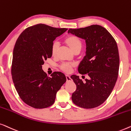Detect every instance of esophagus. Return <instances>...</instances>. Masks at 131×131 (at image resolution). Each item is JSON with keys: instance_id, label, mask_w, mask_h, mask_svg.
<instances>
[{"instance_id": "esophagus-1", "label": "esophagus", "mask_w": 131, "mask_h": 131, "mask_svg": "<svg viewBox=\"0 0 131 131\" xmlns=\"http://www.w3.org/2000/svg\"><path fill=\"white\" fill-rule=\"evenodd\" d=\"M66 81H72V79L71 78V77H70L69 75H66Z\"/></svg>"}]
</instances>
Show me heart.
<instances>
[{"mask_svg":"<svg viewBox=\"0 0 131 131\" xmlns=\"http://www.w3.org/2000/svg\"><path fill=\"white\" fill-rule=\"evenodd\" d=\"M66 45L69 47L71 50L74 52L76 50H80L81 49L82 43L81 39L78 37L75 36H69L65 38L64 40ZM59 49L58 44L54 42L52 44L51 47V53L53 56H56ZM74 66L73 64L63 63L60 66V69L62 70L66 73H69L71 71L72 68Z\"/></svg>","mask_w":131,"mask_h":131,"instance_id":"b5f03b06","label":"heart"}]
</instances>
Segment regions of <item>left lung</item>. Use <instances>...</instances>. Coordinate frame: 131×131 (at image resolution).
Segmentation results:
<instances>
[{
  "mask_svg": "<svg viewBox=\"0 0 131 131\" xmlns=\"http://www.w3.org/2000/svg\"><path fill=\"white\" fill-rule=\"evenodd\" d=\"M68 32L85 40V56L79 65L78 72L89 77L85 82L77 75L71 77L77 85L72 100L80 107H96L107 100L117 81L119 68L117 43L110 33L99 25L69 29Z\"/></svg>",
  "mask_w": 131,
  "mask_h": 131,
  "instance_id": "1",
  "label": "left lung"
}]
</instances>
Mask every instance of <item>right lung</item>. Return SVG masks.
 Here are the masks:
<instances>
[{"label": "right lung", "instance_id": "add662e5", "mask_svg": "<svg viewBox=\"0 0 131 131\" xmlns=\"http://www.w3.org/2000/svg\"><path fill=\"white\" fill-rule=\"evenodd\" d=\"M67 29L39 24L25 29L16 40L13 51L12 80L20 98L32 107L51 106L57 92L66 82L65 75L60 72L48 77L42 65L52 56L53 41Z\"/></svg>", "mask_w": 131, "mask_h": 131}]
</instances>
